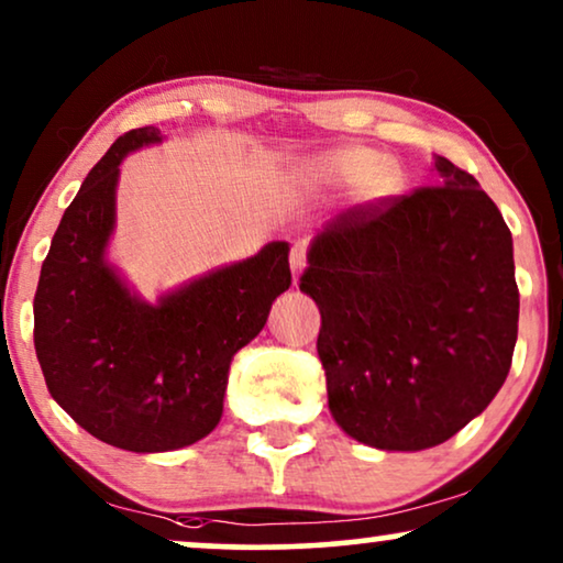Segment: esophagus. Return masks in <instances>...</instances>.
I'll list each match as a JSON object with an SVG mask.
<instances>
[{
  "label": "esophagus",
  "mask_w": 563,
  "mask_h": 563,
  "mask_svg": "<svg viewBox=\"0 0 563 563\" xmlns=\"http://www.w3.org/2000/svg\"><path fill=\"white\" fill-rule=\"evenodd\" d=\"M289 266H291V274H295V279L299 274H302V268L308 266V247L302 243H295L289 251Z\"/></svg>",
  "instance_id": "esophagus-1"
}]
</instances>
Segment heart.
I'll return each mask as SVG.
<instances>
[{
  "label": "heart",
  "instance_id": "heart-1",
  "mask_svg": "<svg viewBox=\"0 0 563 563\" xmlns=\"http://www.w3.org/2000/svg\"><path fill=\"white\" fill-rule=\"evenodd\" d=\"M320 173L335 180H367L372 196L393 194L400 184V175L393 165L383 163V155L364 147L333 150L320 159Z\"/></svg>",
  "mask_w": 563,
  "mask_h": 563
}]
</instances>
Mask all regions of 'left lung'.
<instances>
[{
  "instance_id": "8db88e82",
  "label": "left lung",
  "mask_w": 563,
  "mask_h": 563,
  "mask_svg": "<svg viewBox=\"0 0 563 563\" xmlns=\"http://www.w3.org/2000/svg\"><path fill=\"white\" fill-rule=\"evenodd\" d=\"M360 203L310 247L299 289L320 308L328 406L379 450L448 442L512 367L520 289L512 232L471 173Z\"/></svg>"
}]
</instances>
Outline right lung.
<instances>
[{"instance_id": "add662e5", "label": "right lung", "mask_w": 563, "mask_h": 563, "mask_svg": "<svg viewBox=\"0 0 563 563\" xmlns=\"http://www.w3.org/2000/svg\"><path fill=\"white\" fill-rule=\"evenodd\" d=\"M159 142L131 129L87 173L64 211L33 299V344L48 393L79 427L113 448L165 452L199 442L222 419L228 372L289 289V245L272 243L159 305H144L103 261L119 165Z\"/></svg>"}]
</instances>
